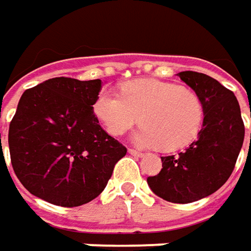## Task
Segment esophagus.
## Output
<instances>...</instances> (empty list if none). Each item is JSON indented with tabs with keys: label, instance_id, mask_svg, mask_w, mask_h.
<instances>
[{
	"label": "esophagus",
	"instance_id": "esophagus-1",
	"mask_svg": "<svg viewBox=\"0 0 251 251\" xmlns=\"http://www.w3.org/2000/svg\"><path fill=\"white\" fill-rule=\"evenodd\" d=\"M128 152H130L131 155H134V156H144V153L137 150H128Z\"/></svg>",
	"mask_w": 251,
	"mask_h": 251
}]
</instances>
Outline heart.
Listing matches in <instances>:
<instances>
[{
    "label": "heart",
    "instance_id": "1",
    "mask_svg": "<svg viewBox=\"0 0 251 251\" xmlns=\"http://www.w3.org/2000/svg\"><path fill=\"white\" fill-rule=\"evenodd\" d=\"M93 110L114 137L123 135L141 120L144 126L134 134V142L162 151H176L191 144L202 128L205 116L197 92L158 79L127 82L121 95L101 91Z\"/></svg>",
    "mask_w": 251,
    "mask_h": 251
}]
</instances>
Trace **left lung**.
I'll list each match as a JSON object with an SVG mask.
<instances>
[{"label": "left lung", "instance_id": "obj_1", "mask_svg": "<svg viewBox=\"0 0 251 251\" xmlns=\"http://www.w3.org/2000/svg\"><path fill=\"white\" fill-rule=\"evenodd\" d=\"M177 76L202 99V128L187 150L162 156V169L148 177V184L169 202L188 204L211 196L226 183L243 145L245 124L235 93L217 79L194 71Z\"/></svg>", "mask_w": 251, "mask_h": 251}]
</instances>
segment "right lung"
Listing matches in <instances>:
<instances>
[{
    "label": "right lung",
    "mask_w": 251,
    "mask_h": 251,
    "mask_svg": "<svg viewBox=\"0 0 251 251\" xmlns=\"http://www.w3.org/2000/svg\"><path fill=\"white\" fill-rule=\"evenodd\" d=\"M100 79L51 78L24 92L9 124L16 177L36 197L61 207L96 198L127 148L99 124Z\"/></svg>",
    "instance_id": "add662e5"
}]
</instances>
